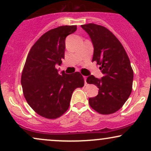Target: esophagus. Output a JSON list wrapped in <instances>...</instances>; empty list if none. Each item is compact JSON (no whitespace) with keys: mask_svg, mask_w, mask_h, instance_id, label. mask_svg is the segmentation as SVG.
Here are the masks:
<instances>
[{"mask_svg":"<svg viewBox=\"0 0 151 151\" xmlns=\"http://www.w3.org/2000/svg\"><path fill=\"white\" fill-rule=\"evenodd\" d=\"M84 83H85V85H86V84H87V83H86V77L84 76Z\"/></svg>","mask_w":151,"mask_h":151,"instance_id":"obj_1","label":"esophagus"}]
</instances>
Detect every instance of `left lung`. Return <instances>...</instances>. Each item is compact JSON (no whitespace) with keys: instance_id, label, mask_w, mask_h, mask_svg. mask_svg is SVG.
<instances>
[{"instance_id":"obj_1","label":"left lung","mask_w":151,"mask_h":151,"mask_svg":"<svg viewBox=\"0 0 151 151\" xmlns=\"http://www.w3.org/2000/svg\"><path fill=\"white\" fill-rule=\"evenodd\" d=\"M89 34L93 45L92 62H96L104 74L101 79L90 75L88 84L99 88L96 96L89 99L90 106L98 113L107 115L119 111L132 91L133 71L120 41L104 26L93 23L81 25Z\"/></svg>"}]
</instances>
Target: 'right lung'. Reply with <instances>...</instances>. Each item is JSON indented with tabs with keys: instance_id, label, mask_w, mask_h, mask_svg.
Listing matches in <instances>:
<instances>
[{
	"instance_id": "obj_1",
	"label": "right lung",
	"mask_w": 151,
	"mask_h": 151,
	"mask_svg": "<svg viewBox=\"0 0 151 151\" xmlns=\"http://www.w3.org/2000/svg\"><path fill=\"white\" fill-rule=\"evenodd\" d=\"M77 25L60 26L42 35L27 55L21 75L23 95L38 115L49 119L60 117L70 106L74 89L84 85L79 72L59 74L55 65L65 58V39Z\"/></svg>"
}]
</instances>
